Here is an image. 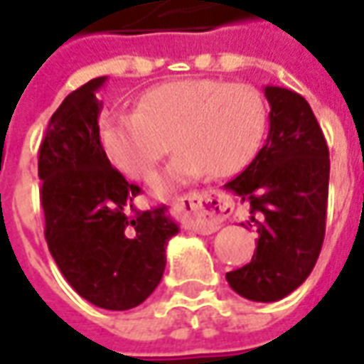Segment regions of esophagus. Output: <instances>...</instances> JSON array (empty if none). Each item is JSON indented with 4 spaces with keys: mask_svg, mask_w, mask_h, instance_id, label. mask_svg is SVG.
<instances>
[{
    "mask_svg": "<svg viewBox=\"0 0 364 364\" xmlns=\"http://www.w3.org/2000/svg\"><path fill=\"white\" fill-rule=\"evenodd\" d=\"M172 208L186 228L194 229L196 233L210 235L221 228V221L229 215L231 200L215 190H200L176 198Z\"/></svg>",
    "mask_w": 364,
    "mask_h": 364,
    "instance_id": "1",
    "label": "esophagus"
}]
</instances>
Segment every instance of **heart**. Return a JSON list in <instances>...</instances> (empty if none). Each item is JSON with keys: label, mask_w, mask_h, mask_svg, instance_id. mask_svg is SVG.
I'll list each match as a JSON object with an SVG mask.
<instances>
[{"label": "heart", "mask_w": 364, "mask_h": 364, "mask_svg": "<svg viewBox=\"0 0 364 364\" xmlns=\"http://www.w3.org/2000/svg\"><path fill=\"white\" fill-rule=\"evenodd\" d=\"M267 104L249 84L190 78L166 82L141 95L136 112L109 113L102 121V141L115 166L135 180H146L178 146L156 192L210 172L231 176L259 151L267 131Z\"/></svg>", "instance_id": "heart-1"}]
</instances>
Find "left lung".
Masks as SVG:
<instances>
[{
  "label": "left lung",
  "mask_w": 364,
  "mask_h": 364,
  "mask_svg": "<svg viewBox=\"0 0 364 364\" xmlns=\"http://www.w3.org/2000/svg\"><path fill=\"white\" fill-rule=\"evenodd\" d=\"M270 104L267 143L225 184L251 205L257 249L249 264L225 274L239 296L277 301L310 277L323 245L329 149L310 104L292 90L264 87Z\"/></svg>",
  "instance_id": "1"
}]
</instances>
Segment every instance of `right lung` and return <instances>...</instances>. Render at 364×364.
<instances>
[{
    "instance_id": "1",
    "label": "right lung",
    "mask_w": 364,
    "mask_h": 364,
    "mask_svg": "<svg viewBox=\"0 0 364 364\" xmlns=\"http://www.w3.org/2000/svg\"><path fill=\"white\" fill-rule=\"evenodd\" d=\"M90 80L64 97L38 149L45 239L68 284L97 308H136L154 292L178 233L166 205L141 211V188L112 166L100 141L97 90Z\"/></svg>"
}]
</instances>
